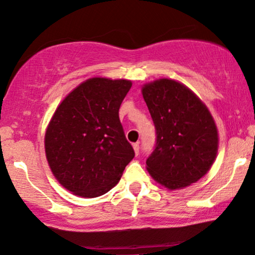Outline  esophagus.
Listing matches in <instances>:
<instances>
[{"instance_id":"obj_1","label":"esophagus","mask_w":255,"mask_h":255,"mask_svg":"<svg viewBox=\"0 0 255 255\" xmlns=\"http://www.w3.org/2000/svg\"><path fill=\"white\" fill-rule=\"evenodd\" d=\"M133 150H134V153H136V155H138V153H139V144L134 143L133 144Z\"/></svg>"}]
</instances>
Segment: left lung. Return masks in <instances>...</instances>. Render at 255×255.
Masks as SVG:
<instances>
[{"mask_svg": "<svg viewBox=\"0 0 255 255\" xmlns=\"http://www.w3.org/2000/svg\"><path fill=\"white\" fill-rule=\"evenodd\" d=\"M142 94L156 128L147 171L171 190L195 183L218 153V128L209 110L187 86L171 79L145 84Z\"/></svg>", "mask_w": 255, "mask_h": 255, "instance_id": "left-lung-1", "label": "left lung"}]
</instances>
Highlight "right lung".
Returning <instances> with one entry per match:
<instances>
[{
	"label": "right lung",
	"mask_w": 255,
	"mask_h": 255,
	"mask_svg": "<svg viewBox=\"0 0 255 255\" xmlns=\"http://www.w3.org/2000/svg\"><path fill=\"white\" fill-rule=\"evenodd\" d=\"M130 80L91 78L58 106L45 134L49 168L74 195L98 197L121 180L134 157L119 121Z\"/></svg>",
	"instance_id": "right-lung-1"
}]
</instances>
